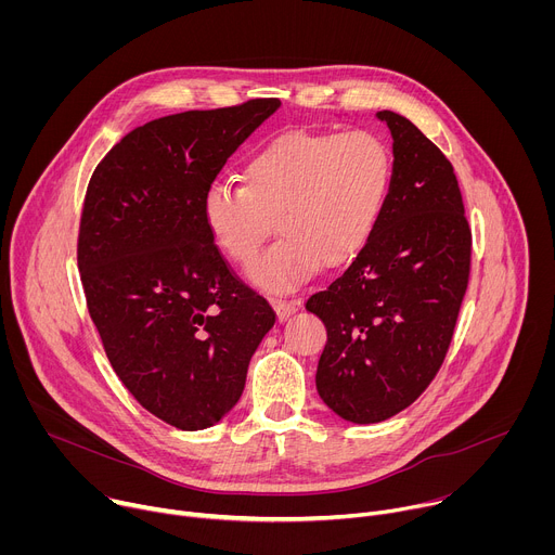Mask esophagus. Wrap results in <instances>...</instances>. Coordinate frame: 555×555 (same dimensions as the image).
Wrapping results in <instances>:
<instances>
[{
  "mask_svg": "<svg viewBox=\"0 0 555 555\" xmlns=\"http://www.w3.org/2000/svg\"><path fill=\"white\" fill-rule=\"evenodd\" d=\"M272 305H274V309H276V315H279L281 323L287 321L289 315L298 309V300H287V298H274Z\"/></svg>",
  "mask_w": 555,
  "mask_h": 555,
  "instance_id": "esophagus-1",
  "label": "esophagus"
}]
</instances>
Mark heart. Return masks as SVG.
<instances>
[{
    "label": "heart",
    "instance_id": "b5f03b06",
    "mask_svg": "<svg viewBox=\"0 0 555 555\" xmlns=\"http://www.w3.org/2000/svg\"><path fill=\"white\" fill-rule=\"evenodd\" d=\"M388 180L390 153L369 131H287L253 153L246 184L217 180L206 191L204 219L234 263H250L276 221L281 236L250 276L266 289L287 292L364 248Z\"/></svg>",
    "mask_w": 555,
    "mask_h": 555
}]
</instances>
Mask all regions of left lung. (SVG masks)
I'll return each mask as SVG.
<instances>
[{"label":"left lung","mask_w":555,"mask_h":555,"mask_svg":"<svg viewBox=\"0 0 555 555\" xmlns=\"http://www.w3.org/2000/svg\"><path fill=\"white\" fill-rule=\"evenodd\" d=\"M392 135L390 189L356 261L305 307L327 327L315 371L323 402L353 424L411 406L439 373L469 281L472 230L454 169L409 118Z\"/></svg>","instance_id":"1"}]
</instances>
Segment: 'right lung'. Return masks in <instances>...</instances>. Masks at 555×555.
Wrapping results in <instances>:
<instances>
[{"label":"right lung","instance_id":"add662e5","mask_svg":"<svg viewBox=\"0 0 555 555\" xmlns=\"http://www.w3.org/2000/svg\"><path fill=\"white\" fill-rule=\"evenodd\" d=\"M279 99L193 109L129 131L94 169L76 261L105 353L135 402L180 430L240 402L272 305L232 272L204 195Z\"/></svg>","mask_w":555,"mask_h":555}]
</instances>
